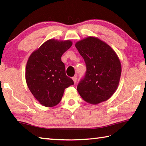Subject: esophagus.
<instances>
[{"mask_svg": "<svg viewBox=\"0 0 146 146\" xmlns=\"http://www.w3.org/2000/svg\"><path fill=\"white\" fill-rule=\"evenodd\" d=\"M72 79H73V80L74 83L76 84V80H77V78H76V76H73V77L72 78Z\"/></svg>", "mask_w": 146, "mask_h": 146, "instance_id": "esophagus-1", "label": "esophagus"}]
</instances>
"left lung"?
<instances>
[{"instance_id":"8db88e82","label":"left lung","mask_w":146,"mask_h":146,"mask_svg":"<svg viewBox=\"0 0 146 146\" xmlns=\"http://www.w3.org/2000/svg\"><path fill=\"white\" fill-rule=\"evenodd\" d=\"M86 65L84 78L77 86L86 102L98 104L108 100L119 84L122 67L115 51L105 42L88 36L75 44Z\"/></svg>"}]
</instances>
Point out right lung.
Returning <instances> with one entry per match:
<instances>
[{
  "instance_id": "add662e5",
  "label": "right lung",
  "mask_w": 146,
  "mask_h": 146,
  "mask_svg": "<svg viewBox=\"0 0 146 146\" xmlns=\"http://www.w3.org/2000/svg\"><path fill=\"white\" fill-rule=\"evenodd\" d=\"M70 40L49 39L31 54L26 67V81L35 99L45 107L60 102L66 88L74 84L66 75L61 56L72 46Z\"/></svg>"
}]
</instances>
